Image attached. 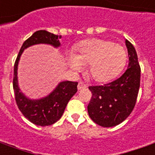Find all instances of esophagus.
<instances>
[{
	"instance_id": "1",
	"label": "esophagus",
	"mask_w": 155,
	"mask_h": 155,
	"mask_svg": "<svg viewBox=\"0 0 155 155\" xmlns=\"http://www.w3.org/2000/svg\"><path fill=\"white\" fill-rule=\"evenodd\" d=\"M86 85H85V84H84L83 82H80V83L78 84V89H85L86 88Z\"/></svg>"
}]
</instances>
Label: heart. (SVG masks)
I'll use <instances>...</instances> for the list:
<instances>
[{
	"label": "heart",
	"mask_w": 155,
	"mask_h": 155,
	"mask_svg": "<svg viewBox=\"0 0 155 155\" xmlns=\"http://www.w3.org/2000/svg\"><path fill=\"white\" fill-rule=\"evenodd\" d=\"M127 54L120 44L110 41L92 38L82 41L74 47L68 58L73 71L88 66V74L96 82H107L116 77L127 62Z\"/></svg>",
	"instance_id": "obj_1"
}]
</instances>
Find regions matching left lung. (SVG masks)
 <instances>
[{
    "label": "left lung",
    "instance_id": "1",
    "mask_svg": "<svg viewBox=\"0 0 155 155\" xmlns=\"http://www.w3.org/2000/svg\"><path fill=\"white\" fill-rule=\"evenodd\" d=\"M128 68L113 82L89 86L92 98L88 105L90 118L104 127H115L129 117L136 105L140 82V66L134 46L126 39Z\"/></svg>",
    "mask_w": 155,
    "mask_h": 155
}]
</instances>
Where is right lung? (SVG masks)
<instances>
[{"label": "right lung", "mask_w": 155, "mask_h": 155, "mask_svg": "<svg viewBox=\"0 0 155 155\" xmlns=\"http://www.w3.org/2000/svg\"><path fill=\"white\" fill-rule=\"evenodd\" d=\"M61 38V36L46 30L36 31L23 43L14 66L13 89L17 106L23 115L37 126H50L61 117L68 102L77 92L78 83L73 81H62L48 96L36 100L29 99L19 91L20 89L18 85L17 69L19 58L25 49L35 44L45 43L57 48L60 46L59 39Z\"/></svg>", "instance_id": "obj_1"}]
</instances>
